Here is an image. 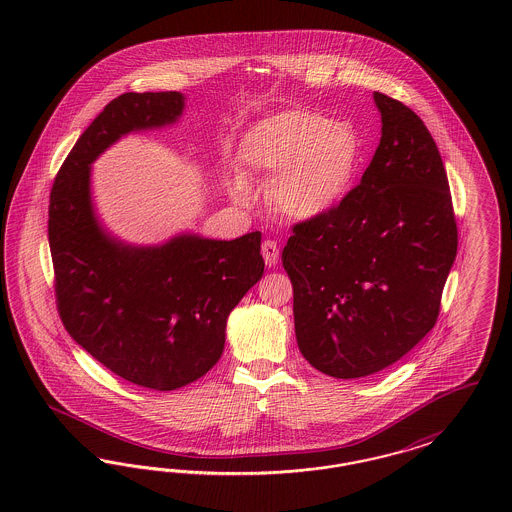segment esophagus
I'll return each mask as SVG.
<instances>
[{"instance_id":"1","label":"esophagus","mask_w":512,"mask_h":512,"mask_svg":"<svg viewBox=\"0 0 512 512\" xmlns=\"http://www.w3.org/2000/svg\"><path fill=\"white\" fill-rule=\"evenodd\" d=\"M261 251H263V259H265L267 267H276V263H278V255H280V249H278L276 242H272V240H265L263 245H261Z\"/></svg>"}]
</instances>
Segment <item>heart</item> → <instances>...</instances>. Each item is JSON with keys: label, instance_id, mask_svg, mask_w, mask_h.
<instances>
[{"label": "heart", "instance_id": "heart-1", "mask_svg": "<svg viewBox=\"0 0 512 512\" xmlns=\"http://www.w3.org/2000/svg\"><path fill=\"white\" fill-rule=\"evenodd\" d=\"M361 138L345 121H330L313 109H288L245 132L238 161L247 174L270 182L272 207L292 220L330 215L349 195L361 167ZM232 195L249 203L251 188L242 176Z\"/></svg>", "mask_w": 512, "mask_h": 512}]
</instances>
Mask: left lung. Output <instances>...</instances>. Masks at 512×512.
Listing matches in <instances>:
<instances>
[{
    "mask_svg": "<svg viewBox=\"0 0 512 512\" xmlns=\"http://www.w3.org/2000/svg\"><path fill=\"white\" fill-rule=\"evenodd\" d=\"M382 138L361 184L330 215L293 226L282 265L301 355L334 378L376 374L436 324L457 257L438 146L420 117L374 92Z\"/></svg>",
    "mask_w": 512,
    "mask_h": 512,
    "instance_id": "8db88e82",
    "label": "left lung"
}]
</instances>
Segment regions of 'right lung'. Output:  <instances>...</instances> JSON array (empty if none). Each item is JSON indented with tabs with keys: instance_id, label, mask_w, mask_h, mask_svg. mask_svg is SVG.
<instances>
[{
	"instance_id": "obj_1",
	"label": "right lung",
	"mask_w": 512,
	"mask_h": 512,
	"mask_svg": "<svg viewBox=\"0 0 512 512\" xmlns=\"http://www.w3.org/2000/svg\"><path fill=\"white\" fill-rule=\"evenodd\" d=\"M182 111L180 92L113 99L78 138L49 195L55 297L67 332L111 372L155 391L192 384L217 365L228 315L265 270L261 232L130 245L99 222L92 163L122 136L174 124Z\"/></svg>"
}]
</instances>
